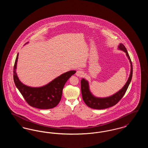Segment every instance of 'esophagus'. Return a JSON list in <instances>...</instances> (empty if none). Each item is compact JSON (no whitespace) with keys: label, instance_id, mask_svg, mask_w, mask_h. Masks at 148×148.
Returning a JSON list of instances; mask_svg holds the SVG:
<instances>
[{"label":"esophagus","instance_id":"obj_1","mask_svg":"<svg viewBox=\"0 0 148 148\" xmlns=\"http://www.w3.org/2000/svg\"><path fill=\"white\" fill-rule=\"evenodd\" d=\"M75 74H76V75H77V77H82L83 75V71H82V70L79 69V70H77V71Z\"/></svg>","mask_w":148,"mask_h":148}]
</instances>
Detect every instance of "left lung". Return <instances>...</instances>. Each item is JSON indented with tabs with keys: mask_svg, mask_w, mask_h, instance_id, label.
Returning a JSON list of instances; mask_svg holds the SVG:
<instances>
[{
	"mask_svg": "<svg viewBox=\"0 0 148 148\" xmlns=\"http://www.w3.org/2000/svg\"><path fill=\"white\" fill-rule=\"evenodd\" d=\"M118 49L125 53L130 64V72L127 83L118 92H116L115 94L109 97L104 98L97 97L94 95L90 91L89 82L84 78H82L81 80V91L83 99L86 105L92 109H104L115 106L123 97L131 82L133 76V65L131 59L126 48L122 43H120L118 45Z\"/></svg>",
	"mask_w": 148,
	"mask_h": 148,
	"instance_id": "left-lung-1",
	"label": "left lung"
}]
</instances>
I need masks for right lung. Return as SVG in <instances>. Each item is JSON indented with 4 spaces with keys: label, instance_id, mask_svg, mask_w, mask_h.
Masks as SVG:
<instances>
[{
    "label": "right lung",
    "instance_id": "right-lung-1",
    "mask_svg": "<svg viewBox=\"0 0 148 148\" xmlns=\"http://www.w3.org/2000/svg\"><path fill=\"white\" fill-rule=\"evenodd\" d=\"M27 42L25 45L28 44ZM19 53L14 64L13 78L16 87L29 106L40 109H49L56 107L60 102L64 86L75 71L65 72L49 83L39 87H33L23 84L17 75L16 66Z\"/></svg>",
    "mask_w": 148,
    "mask_h": 148
}]
</instances>
